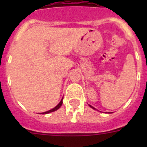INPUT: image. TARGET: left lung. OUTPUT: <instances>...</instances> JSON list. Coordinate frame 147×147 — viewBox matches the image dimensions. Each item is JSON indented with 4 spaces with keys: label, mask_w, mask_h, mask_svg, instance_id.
<instances>
[{
    "label": "left lung",
    "mask_w": 147,
    "mask_h": 147,
    "mask_svg": "<svg viewBox=\"0 0 147 147\" xmlns=\"http://www.w3.org/2000/svg\"><path fill=\"white\" fill-rule=\"evenodd\" d=\"M90 107H92V108H93V109H94V110H95V108H94V107H92L91 105H90Z\"/></svg>",
    "instance_id": "8db88e82"
}]
</instances>
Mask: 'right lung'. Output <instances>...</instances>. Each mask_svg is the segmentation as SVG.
<instances>
[{
	"mask_svg": "<svg viewBox=\"0 0 147 147\" xmlns=\"http://www.w3.org/2000/svg\"><path fill=\"white\" fill-rule=\"evenodd\" d=\"M62 99H63V98H62V100H61V101H60V102H59V103L58 104V105H57V106H56L55 107H54V108L51 109V110H49V111H46V112H44V113H40V114H47V113H52V112H54V111H56V110H57L58 109H59V107H60L61 106H62Z\"/></svg>",
	"mask_w": 147,
	"mask_h": 147,
	"instance_id": "obj_1",
	"label": "right lung"
}]
</instances>
